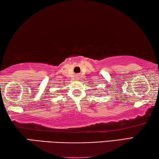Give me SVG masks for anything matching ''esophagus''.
<instances>
[{
    "label": "esophagus",
    "instance_id": "1",
    "mask_svg": "<svg viewBox=\"0 0 159 159\" xmlns=\"http://www.w3.org/2000/svg\"><path fill=\"white\" fill-rule=\"evenodd\" d=\"M79 76H78V75H77V76H76V79H79Z\"/></svg>",
    "mask_w": 159,
    "mask_h": 159
}]
</instances>
